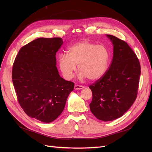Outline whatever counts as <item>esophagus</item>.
<instances>
[{
    "mask_svg": "<svg viewBox=\"0 0 152 152\" xmlns=\"http://www.w3.org/2000/svg\"><path fill=\"white\" fill-rule=\"evenodd\" d=\"M84 86H81V85H77V84H76L74 87V88L75 90H81V89H83L84 88Z\"/></svg>",
    "mask_w": 152,
    "mask_h": 152,
    "instance_id": "1",
    "label": "esophagus"
}]
</instances>
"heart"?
<instances>
[{
	"label": "heart",
	"mask_w": 152,
	"mask_h": 152,
	"mask_svg": "<svg viewBox=\"0 0 152 152\" xmlns=\"http://www.w3.org/2000/svg\"><path fill=\"white\" fill-rule=\"evenodd\" d=\"M110 58V52L106 47L83 41L69 47L68 54H60L58 62L59 68L66 79L72 78L77 65L80 72L79 77L96 81L105 74Z\"/></svg>",
	"instance_id": "1"
}]
</instances>
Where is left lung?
I'll list each match as a JSON object with an SVG mask.
<instances>
[{
  "instance_id": "8db88e82",
  "label": "left lung",
  "mask_w": 152,
  "mask_h": 152,
  "mask_svg": "<svg viewBox=\"0 0 152 152\" xmlns=\"http://www.w3.org/2000/svg\"><path fill=\"white\" fill-rule=\"evenodd\" d=\"M113 44V57L105 74L89 86L92 92L90 109L100 120L121 117L137 96L140 64L126 42L107 34Z\"/></svg>"
}]
</instances>
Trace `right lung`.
<instances>
[{
    "mask_svg": "<svg viewBox=\"0 0 152 152\" xmlns=\"http://www.w3.org/2000/svg\"><path fill=\"white\" fill-rule=\"evenodd\" d=\"M60 37L38 38L22 47L12 68L19 104L31 118L50 123L61 113L75 83L61 77L56 66Z\"/></svg>",
    "mask_w": 152,
    "mask_h": 152,
    "instance_id": "add662e5",
    "label": "right lung"
}]
</instances>
